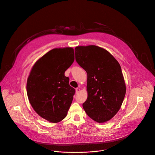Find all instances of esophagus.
I'll use <instances>...</instances> for the list:
<instances>
[{
  "instance_id": "34e87169",
  "label": "esophagus",
  "mask_w": 155,
  "mask_h": 155,
  "mask_svg": "<svg viewBox=\"0 0 155 155\" xmlns=\"http://www.w3.org/2000/svg\"><path fill=\"white\" fill-rule=\"evenodd\" d=\"M79 91H80V89H79V88H76V94H78V93L79 92Z\"/></svg>"
}]
</instances>
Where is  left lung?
Segmentation results:
<instances>
[{
    "label": "left lung",
    "instance_id": "left-lung-1",
    "mask_svg": "<svg viewBox=\"0 0 155 155\" xmlns=\"http://www.w3.org/2000/svg\"><path fill=\"white\" fill-rule=\"evenodd\" d=\"M75 54L87 74V98L83 109L98 123L110 120L120 110L126 93L120 64L108 51L95 45L76 46Z\"/></svg>",
    "mask_w": 155,
    "mask_h": 155
}]
</instances>
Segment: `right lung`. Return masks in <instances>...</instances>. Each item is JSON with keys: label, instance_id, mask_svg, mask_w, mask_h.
Here are the masks:
<instances>
[{"label": "right lung", "instance_id": "1", "mask_svg": "<svg viewBox=\"0 0 155 155\" xmlns=\"http://www.w3.org/2000/svg\"><path fill=\"white\" fill-rule=\"evenodd\" d=\"M74 61L71 47L54 48L36 61L27 82L29 102L41 117L58 123L66 117L75 89L69 84L65 71Z\"/></svg>", "mask_w": 155, "mask_h": 155}]
</instances>
